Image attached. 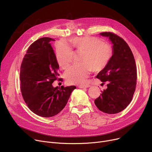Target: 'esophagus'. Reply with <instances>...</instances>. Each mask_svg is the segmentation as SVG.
Listing matches in <instances>:
<instances>
[{
	"instance_id": "esophagus-1",
	"label": "esophagus",
	"mask_w": 152,
	"mask_h": 152,
	"mask_svg": "<svg viewBox=\"0 0 152 152\" xmlns=\"http://www.w3.org/2000/svg\"><path fill=\"white\" fill-rule=\"evenodd\" d=\"M91 86L89 84H84V85H81L79 86L78 87L79 88H88Z\"/></svg>"
}]
</instances>
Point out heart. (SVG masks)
Listing matches in <instances>:
<instances>
[{
  "label": "heart",
  "instance_id": "b5f03b06",
  "mask_svg": "<svg viewBox=\"0 0 152 152\" xmlns=\"http://www.w3.org/2000/svg\"><path fill=\"white\" fill-rule=\"evenodd\" d=\"M69 44L77 51H81V61L71 65L65 73L66 81L71 84H83L91 71L98 72L104 69L113 55L111 46L101 39L92 37H76L68 41ZM73 51L65 43L57 45L56 59L58 65L66 68L73 60Z\"/></svg>",
  "mask_w": 152,
  "mask_h": 152
}]
</instances>
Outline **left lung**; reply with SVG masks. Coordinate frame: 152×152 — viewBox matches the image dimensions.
<instances>
[{
	"label": "left lung",
	"mask_w": 152,
	"mask_h": 152,
	"mask_svg": "<svg viewBox=\"0 0 152 152\" xmlns=\"http://www.w3.org/2000/svg\"><path fill=\"white\" fill-rule=\"evenodd\" d=\"M100 35L109 38L113 44V55L96 76L102 83H108L107 89L102 91L94 102L103 112L115 114L124 110L132 99L136 86V65L131 49L121 37L110 32Z\"/></svg>",
	"instance_id": "1"
}]
</instances>
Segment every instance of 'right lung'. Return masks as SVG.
Returning a JSON list of instances; mask_svg holds the SVG:
<instances>
[{
    "instance_id": "right-lung-1",
    "label": "right lung",
    "mask_w": 152,
    "mask_h": 152,
    "mask_svg": "<svg viewBox=\"0 0 152 152\" xmlns=\"http://www.w3.org/2000/svg\"><path fill=\"white\" fill-rule=\"evenodd\" d=\"M42 37L32 44L23 58L20 68L21 91L29 108L38 116L49 118L65 108L76 87H54L58 78L59 65L50 42Z\"/></svg>"
}]
</instances>
